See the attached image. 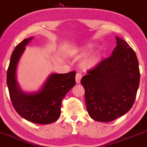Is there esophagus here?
<instances>
[{
  "instance_id": "1",
  "label": "esophagus",
  "mask_w": 147,
  "mask_h": 147,
  "mask_svg": "<svg viewBox=\"0 0 147 147\" xmlns=\"http://www.w3.org/2000/svg\"><path fill=\"white\" fill-rule=\"evenodd\" d=\"M82 76L81 74H79V73L76 74V81L77 84H80V80L82 78Z\"/></svg>"
}]
</instances>
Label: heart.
Wrapping results in <instances>:
<instances>
[{
  "label": "heart",
  "instance_id": "b5f03b06",
  "mask_svg": "<svg viewBox=\"0 0 147 147\" xmlns=\"http://www.w3.org/2000/svg\"><path fill=\"white\" fill-rule=\"evenodd\" d=\"M92 47L89 46H84L81 47V48H77L72 51V54L74 55L80 57L82 54L85 53L86 52L88 51ZM101 59V54L99 51H93L88 53L87 55L84 57L82 59L81 65L84 69L90 70L95 68L100 63Z\"/></svg>",
  "mask_w": 147,
  "mask_h": 147
}]
</instances>
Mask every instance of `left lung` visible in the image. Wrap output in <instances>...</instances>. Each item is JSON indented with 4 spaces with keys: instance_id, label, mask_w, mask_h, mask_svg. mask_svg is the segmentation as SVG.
Segmentation results:
<instances>
[{
    "instance_id": "1",
    "label": "left lung",
    "mask_w": 147,
    "mask_h": 147,
    "mask_svg": "<svg viewBox=\"0 0 147 147\" xmlns=\"http://www.w3.org/2000/svg\"><path fill=\"white\" fill-rule=\"evenodd\" d=\"M116 39L112 55L81 79L88 115L99 122H110L129 111L140 83L136 54L125 41Z\"/></svg>"
}]
</instances>
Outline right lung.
<instances>
[{"mask_svg": "<svg viewBox=\"0 0 147 147\" xmlns=\"http://www.w3.org/2000/svg\"><path fill=\"white\" fill-rule=\"evenodd\" d=\"M34 37L24 39L11 54L7 74V83L11 101L16 111L22 117L37 124L55 122L61 115L63 99L76 84V71L52 74L38 91L24 93L16 79V70L26 46Z\"/></svg>", "mask_w": 147, "mask_h": 147, "instance_id": "right-lung-1", "label": "right lung"}]
</instances>
